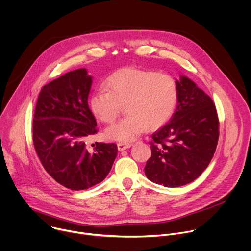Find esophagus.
<instances>
[{
	"label": "esophagus",
	"instance_id": "esophagus-1",
	"mask_svg": "<svg viewBox=\"0 0 251 251\" xmlns=\"http://www.w3.org/2000/svg\"><path fill=\"white\" fill-rule=\"evenodd\" d=\"M131 146H132V144H129V143H118V144H117L118 151H120L129 149Z\"/></svg>",
	"mask_w": 251,
	"mask_h": 251
}]
</instances>
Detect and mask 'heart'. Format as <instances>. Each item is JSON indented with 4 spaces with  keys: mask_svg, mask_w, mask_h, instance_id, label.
<instances>
[{
    "mask_svg": "<svg viewBox=\"0 0 251 251\" xmlns=\"http://www.w3.org/2000/svg\"><path fill=\"white\" fill-rule=\"evenodd\" d=\"M107 90L99 89L91 97L94 114L104 123H113L125 105L128 115L106 130L111 140L131 142L147 128L156 129L172 116L178 101V85L167 73L122 68L106 80Z\"/></svg>",
    "mask_w": 251,
    "mask_h": 251,
    "instance_id": "obj_1",
    "label": "heart"
}]
</instances>
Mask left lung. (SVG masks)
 <instances>
[{
    "mask_svg": "<svg viewBox=\"0 0 251 251\" xmlns=\"http://www.w3.org/2000/svg\"><path fill=\"white\" fill-rule=\"evenodd\" d=\"M178 104L170 121L154 132L145 173L151 182L176 188L195 181L210 163L219 139V119L211 98L181 76Z\"/></svg>",
    "mask_w": 251,
    "mask_h": 251,
    "instance_id": "1",
    "label": "left lung"
}]
</instances>
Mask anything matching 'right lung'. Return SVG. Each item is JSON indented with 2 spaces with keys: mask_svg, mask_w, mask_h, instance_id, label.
I'll return each mask as SVG.
<instances>
[{
  "mask_svg": "<svg viewBox=\"0 0 251 251\" xmlns=\"http://www.w3.org/2000/svg\"><path fill=\"white\" fill-rule=\"evenodd\" d=\"M92 77L85 68L65 73L45 85L38 97L33 119V144L50 176L61 186L81 191L104 180L117 154L113 143L88 140L98 133L89 108Z\"/></svg>",
  "mask_w": 251,
  "mask_h": 251,
  "instance_id": "right-lung-1",
  "label": "right lung"
}]
</instances>
